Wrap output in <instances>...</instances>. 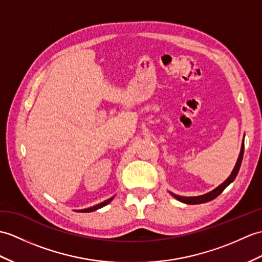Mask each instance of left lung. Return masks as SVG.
Returning <instances> with one entry per match:
<instances>
[{"label": "left lung", "instance_id": "8db88e82", "mask_svg": "<svg viewBox=\"0 0 262 262\" xmlns=\"http://www.w3.org/2000/svg\"><path fill=\"white\" fill-rule=\"evenodd\" d=\"M243 142H245V141H243ZM243 142H242V145H241V149H240L238 161H236V163H235V166L233 168V171L231 172L229 178L226 181H224L222 184H220L217 187H215L214 190H212L211 192L203 194V195H199V196H181V195H176V194H174L172 192H169V193H171L176 200H179L180 202H183V203H186V204L205 203V202H209V201H212L213 199H215L216 196L220 195V194L223 192L224 188H226L229 184L232 183L234 179L236 178V175H238V172H239L241 163H242V159H243V151H245V143H243Z\"/></svg>", "mask_w": 262, "mask_h": 262}]
</instances>
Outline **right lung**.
Masks as SVG:
<instances>
[{
  "instance_id": "obj_1",
  "label": "right lung",
  "mask_w": 262,
  "mask_h": 262,
  "mask_svg": "<svg viewBox=\"0 0 262 262\" xmlns=\"http://www.w3.org/2000/svg\"><path fill=\"white\" fill-rule=\"evenodd\" d=\"M113 199H114V196H113V198H111V199H108V200H106V201H103V202H101V203H99V204H96V205H94V206H90V208H88V209H82V210H78L77 212H82V213H86V212H93V211H96V210H98V209L102 208V206H105V205H107L108 203H111V202H112V201H113Z\"/></svg>"
}]
</instances>
